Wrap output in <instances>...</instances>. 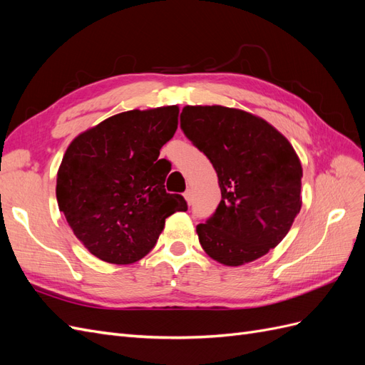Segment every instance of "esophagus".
<instances>
[{"label": "esophagus", "instance_id": "obj_1", "mask_svg": "<svg viewBox=\"0 0 365 365\" xmlns=\"http://www.w3.org/2000/svg\"><path fill=\"white\" fill-rule=\"evenodd\" d=\"M184 197H185V201H187V204H192L193 202V193H192V190H187L185 193H184Z\"/></svg>", "mask_w": 365, "mask_h": 365}]
</instances>
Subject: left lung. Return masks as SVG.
<instances>
[{
  "instance_id": "obj_1",
  "label": "left lung",
  "mask_w": 365,
  "mask_h": 365,
  "mask_svg": "<svg viewBox=\"0 0 365 365\" xmlns=\"http://www.w3.org/2000/svg\"><path fill=\"white\" fill-rule=\"evenodd\" d=\"M181 128L212 161L222 196L196 227L204 251L240 267L277 247L302 208L303 169L288 138L259 115L220 105L184 106Z\"/></svg>"
}]
</instances>
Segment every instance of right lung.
Returning <instances> with one entry per match:
<instances>
[{"instance_id": "obj_1", "label": "right lung", "mask_w": 365, "mask_h": 365, "mask_svg": "<svg viewBox=\"0 0 365 365\" xmlns=\"http://www.w3.org/2000/svg\"><path fill=\"white\" fill-rule=\"evenodd\" d=\"M178 105L120 113L77 135L56 178L59 210L93 256L130 264L155 247L165 219L185 212L164 189L160 149L178 128Z\"/></svg>"}]
</instances>
